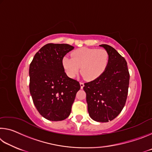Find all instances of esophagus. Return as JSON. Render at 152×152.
Returning <instances> with one entry per match:
<instances>
[{"instance_id": "obj_1", "label": "esophagus", "mask_w": 152, "mask_h": 152, "mask_svg": "<svg viewBox=\"0 0 152 152\" xmlns=\"http://www.w3.org/2000/svg\"><path fill=\"white\" fill-rule=\"evenodd\" d=\"M80 88H83V87H84V83L83 82H80Z\"/></svg>"}]
</instances>
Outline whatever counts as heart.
<instances>
[{
	"mask_svg": "<svg viewBox=\"0 0 152 152\" xmlns=\"http://www.w3.org/2000/svg\"><path fill=\"white\" fill-rule=\"evenodd\" d=\"M72 58L64 56L61 61L66 73L74 78L80 67L82 75L87 80L97 78L106 70L109 62V54L104 49L82 48L72 53Z\"/></svg>",
	"mask_w": 152,
	"mask_h": 152,
	"instance_id": "obj_1",
	"label": "heart"
}]
</instances>
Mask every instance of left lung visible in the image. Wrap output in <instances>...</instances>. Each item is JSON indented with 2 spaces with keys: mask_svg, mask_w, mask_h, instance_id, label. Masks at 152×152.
Masks as SVG:
<instances>
[{
  "mask_svg": "<svg viewBox=\"0 0 152 152\" xmlns=\"http://www.w3.org/2000/svg\"><path fill=\"white\" fill-rule=\"evenodd\" d=\"M109 54L107 68L94 80L84 83L90 117L95 121L109 122L116 118L127 98L129 73L127 61L116 50L102 44Z\"/></svg>",
  "mask_w": 152,
  "mask_h": 152,
  "instance_id": "1",
  "label": "left lung"
}]
</instances>
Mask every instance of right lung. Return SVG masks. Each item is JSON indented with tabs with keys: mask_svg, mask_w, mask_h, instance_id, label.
Returning <instances> with one entry per match:
<instances>
[{
	"mask_svg": "<svg viewBox=\"0 0 152 152\" xmlns=\"http://www.w3.org/2000/svg\"><path fill=\"white\" fill-rule=\"evenodd\" d=\"M74 48L68 44L48 43L35 53L29 66V91L42 117L52 121L68 117L79 82L66 75L63 58Z\"/></svg>",
	"mask_w": 152,
	"mask_h": 152,
	"instance_id": "right-lung-1",
	"label": "right lung"
}]
</instances>
